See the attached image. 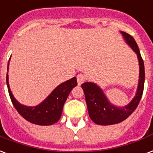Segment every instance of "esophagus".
Segmentation results:
<instances>
[{
    "instance_id": "obj_1",
    "label": "esophagus",
    "mask_w": 153,
    "mask_h": 153,
    "mask_svg": "<svg viewBox=\"0 0 153 153\" xmlns=\"http://www.w3.org/2000/svg\"><path fill=\"white\" fill-rule=\"evenodd\" d=\"M85 80H86L85 75L81 74H78V75H77V82H78V84H79V85L82 84L83 82H85Z\"/></svg>"
}]
</instances>
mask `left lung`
Instances as JSON below:
<instances>
[{
  "instance_id": "obj_1",
  "label": "left lung",
  "mask_w": 153,
  "mask_h": 153,
  "mask_svg": "<svg viewBox=\"0 0 153 153\" xmlns=\"http://www.w3.org/2000/svg\"><path fill=\"white\" fill-rule=\"evenodd\" d=\"M120 33L123 36L126 43L137 55L140 66V74L136 93L128 105L117 106L108 100L104 91L97 83L93 82L82 83V88L85 95L89 117L98 125H114L126 119L135 110L143 95L145 73L144 64L140 55V49L132 36L124 31H120Z\"/></svg>"
}]
</instances>
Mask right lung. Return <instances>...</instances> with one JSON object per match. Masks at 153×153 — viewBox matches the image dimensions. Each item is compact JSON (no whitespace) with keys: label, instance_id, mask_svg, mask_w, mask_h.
<instances>
[{"label":"right lung","instance_id":"add662e5","mask_svg":"<svg viewBox=\"0 0 153 153\" xmlns=\"http://www.w3.org/2000/svg\"><path fill=\"white\" fill-rule=\"evenodd\" d=\"M9 65L10 61L8 62V71ZM6 83L11 101L17 111L27 121L39 126H50L58 122L62 116L63 106L69 94L78 84L76 77H73L71 79L59 84L39 105L36 106H27L20 104L13 97L9 84L8 73L6 74Z\"/></svg>","mask_w":153,"mask_h":153}]
</instances>
